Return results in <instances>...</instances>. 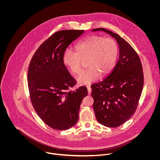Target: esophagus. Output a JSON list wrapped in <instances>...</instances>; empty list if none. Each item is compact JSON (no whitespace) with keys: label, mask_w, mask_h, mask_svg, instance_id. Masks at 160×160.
Instances as JSON below:
<instances>
[{"label":"esophagus","mask_w":160,"mask_h":160,"mask_svg":"<svg viewBox=\"0 0 160 160\" xmlns=\"http://www.w3.org/2000/svg\"><path fill=\"white\" fill-rule=\"evenodd\" d=\"M88 94L89 95H91V88L90 87V86H88Z\"/></svg>","instance_id":"1"}]
</instances>
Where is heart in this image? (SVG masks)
Wrapping results in <instances>:
<instances>
[{
	"instance_id": "obj_1",
	"label": "heart",
	"mask_w": 160,
	"mask_h": 160,
	"mask_svg": "<svg viewBox=\"0 0 160 160\" xmlns=\"http://www.w3.org/2000/svg\"><path fill=\"white\" fill-rule=\"evenodd\" d=\"M76 52L70 49L63 54L64 65L74 74L82 71L83 61L87 60V67L77 78L78 83L89 84L97 80L100 74L105 76L114 68L119 54L116 41L112 38L90 36L79 42L76 46Z\"/></svg>"
}]
</instances>
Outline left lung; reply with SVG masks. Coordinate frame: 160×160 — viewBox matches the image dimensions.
<instances>
[{
	"mask_svg": "<svg viewBox=\"0 0 160 160\" xmlns=\"http://www.w3.org/2000/svg\"><path fill=\"white\" fill-rule=\"evenodd\" d=\"M99 31L116 39L119 57L104 80L92 84L93 108L101 124L116 128L127 122L137 109L144 84L143 68L138 54L127 41L104 28L92 30Z\"/></svg>",
	"mask_w": 160,
	"mask_h": 160,
	"instance_id": "8db88e82",
	"label": "left lung"
}]
</instances>
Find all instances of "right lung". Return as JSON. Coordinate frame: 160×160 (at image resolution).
Returning <instances> with one entry per match:
<instances>
[{"label": "right lung", "instance_id": "1", "mask_svg": "<svg viewBox=\"0 0 160 160\" xmlns=\"http://www.w3.org/2000/svg\"><path fill=\"white\" fill-rule=\"evenodd\" d=\"M83 32H55L38 47L29 63L28 82L31 102L41 119L53 129L66 130L75 125L82 101L88 95L83 86L70 91L76 81L63 62L65 50Z\"/></svg>", "mask_w": 160, "mask_h": 160}]
</instances>
